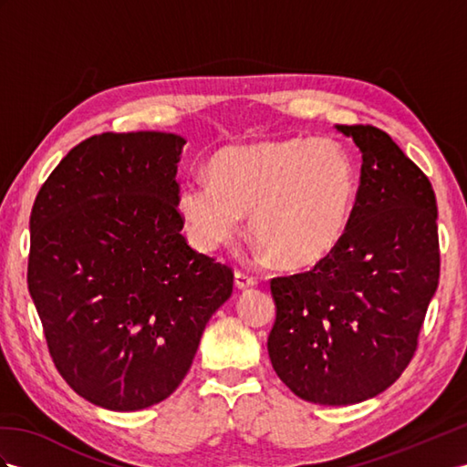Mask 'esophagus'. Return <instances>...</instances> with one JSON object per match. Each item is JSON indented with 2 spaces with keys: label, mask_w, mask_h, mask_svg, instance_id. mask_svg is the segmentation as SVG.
<instances>
[{
  "label": "esophagus",
  "mask_w": 467,
  "mask_h": 467,
  "mask_svg": "<svg viewBox=\"0 0 467 467\" xmlns=\"http://www.w3.org/2000/svg\"><path fill=\"white\" fill-rule=\"evenodd\" d=\"M234 285L238 290H248V288H254L256 280L244 272H234Z\"/></svg>",
  "instance_id": "esophagus-1"
}]
</instances>
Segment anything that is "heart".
I'll list each match as a JSON object with an SVG mask.
<instances>
[{"mask_svg": "<svg viewBox=\"0 0 467 467\" xmlns=\"http://www.w3.org/2000/svg\"><path fill=\"white\" fill-rule=\"evenodd\" d=\"M211 182L193 177L179 189L177 211L199 250L236 236L243 214L265 256L282 268L309 270L326 262L348 234L357 201L355 161L339 141L265 140L221 150Z\"/></svg>", "mask_w": 467, "mask_h": 467, "instance_id": "obj_1", "label": "heart"}]
</instances>
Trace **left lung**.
<instances>
[{"mask_svg":"<svg viewBox=\"0 0 467 467\" xmlns=\"http://www.w3.org/2000/svg\"><path fill=\"white\" fill-rule=\"evenodd\" d=\"M361 151V185L343 243L314 270L274 278L268 355L297 397L327 406L373 399L416 351L438 288L436 195L375 126H336Z\"/></svg>","mask_w":467,"mask_h":467,"instance_id":"1","label":"left lung"}]
</instances>
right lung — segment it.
Here are the masks:
<instances>
[{
  "label": "right lung",
  "mask_w": 467,
  "mask_h": 467,
  "mask_svg": "<svg viewBox=\"0 0 467 467\" xmlns=\"http://www.w3.org/2000/svg\"><path fill=\"white\" fill-rule=\"evenodd\" d=\"M183 146L167 131L92 136L35 199L29 294L58 373L102 409L170 397L233 294V270L182 234Z\"/></svg>",
  "instance_id": "right-lung-1"
}]
</instances>
